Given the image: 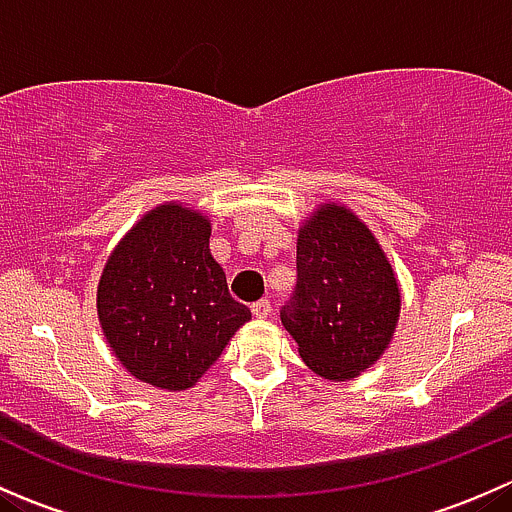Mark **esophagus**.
Masks as SVG:
<instances>
[{
    "instance_id": "34e87169",
    "label": "esophagus",
    "mask_w": 512,
    "mask_h": 512,
    "mask_svg": "<svg viewBox=\"0 0 512 512\" xmlns=\"http://www.w3.org/2000/svg\"><path fill=\"white\" fill-rule=\"evenodd\" d=\"M270 309H272L270 299H257V302H252V314L260 319H265L267 314H270Z\"/></svg>"
}]
</instances>
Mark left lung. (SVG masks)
I'll return each mask as SVG.
<instances>
[{
  "mask_svg": "<svg viewBox=\"0 0 512 512\" xmlns=\"http://www.w3.org/2000/svg\"><path fill=\"white\" fill-rule=\"evenodd\" d=\"M401 289L384 250L349 208L324 203L297 235V287L282 307L304 364L329 381L369 369L394 339Z\"/></svg>",
  "mask_w": 512,
  "mask_h": 512,
  "instance_id": "1",
  "label": "left lung"
}]
</instances>
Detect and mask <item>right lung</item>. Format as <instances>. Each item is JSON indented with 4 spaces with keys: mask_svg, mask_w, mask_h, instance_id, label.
Segmentation results:
<instances>
[{
    "mask_svg": "<svg viewBox=\"0 0 512 512\" xmlns=\"http://www.w3.org/2000/svg\"><path fill=\"white\" fill-rule=\"evenodd\" d=\"M96 309L116 359L168 391L195 386L250 319L210 255V220L180 203L153 208L118 242Z\"/></svg>",
    "mask_w": 512,
    "mask_h": 512,
    "instance_id": "right-lung-1",
    "label": "right lung"
}]
</instances>
